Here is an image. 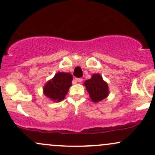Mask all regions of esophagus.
I'll return each mask as SVG.
<instances>
[{
    "label": "esophagus",
    "instance_id": "obj_1",
    "mask_svg": "<svg viewBox=\"0 0 155 155\" xmlns=\"http://www.w3.org/2000/svg\"><path fill=\"white\" fill-rule=\"evenodd\" d=\"M74 80H75L76 82H81L83 79H81V78H75V79H74Z\"/></svg>",
    "mask_w": 155,
    "mask_h": 155
}]
</instances>
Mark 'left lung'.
Returning <instances> with one entry per match:
<instances>
[{
	"label": "left lung",
	"instance_id": "1",
	"mask_svg": "<svg viewBox=\"0 0 155 155\" xmlns=\"http://www.w3.org/2000/svg\"><path fill=\"white\" fill-rule=\"evenodd\" d=\"M84 84L93 102L104 100L108 95V84L100 74H93L91 79L86 80Z\"/></svg>",
	"mask_w": 155,
	"mask_h": 155
}]
</instances>
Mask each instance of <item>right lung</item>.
Wrapping results in <instances>:
<instances>
[{
	"instance_id": "right-lung-1",
	"label": "right lung",
	"mask_w": 155,
	"mask_h": 155,
	"mask_svg": "<svg viewBox=\"0 0 155 155\" xmlns=\"http://www.w3.org/2000/svg\"><path fill=\"white\" fill-rule=\"evenodd\" d=\"M72 79V75L69 73H58L44 86V95L57 102L63 101L71 86Z\"/></svg>"
}]
</instances>
